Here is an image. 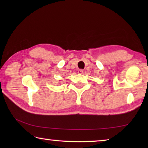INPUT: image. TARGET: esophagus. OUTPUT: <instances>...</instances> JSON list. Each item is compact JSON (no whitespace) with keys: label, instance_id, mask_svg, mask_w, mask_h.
Here are the masks:
<instances>
[{"label":"esophagus","instance_id":"34e87169","mask_svg":"<svg viewBox=\"0 0 148 148\" xmlns=\"http://www.w3.org/2000/svg\"><path fill=\"white\" fill-rule=\"evenodd\" d=\"M84 72V70H82V69H79L78 71H77V73L78 74H82Z\"/></svg>","mask_w":148,"mask_h":148}]
</instances>
